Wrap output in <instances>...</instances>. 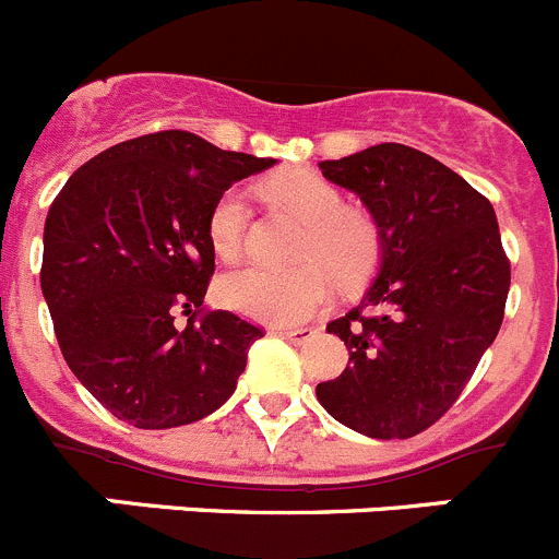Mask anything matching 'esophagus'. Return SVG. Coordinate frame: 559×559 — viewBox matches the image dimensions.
I'll return each instance as SVG.
<instances>
[{
  "instance_id": "obj_1",
  "label": "esophagus",
  "mask_w": 559,
  "mask_h": 559,
  "mask_svg": "<svg viewBox=\"0 0 559 559\" xmlns=\"http://www.w3.org/2000/svg\"><path fill=\"white\" fill-rule=\"evenodd\" d=\"M280 334H283L285 340H290V343H296V345H305V343H310L312 337H316V329H310V326H296V329H280Z\"/></svg>"
}]
</instances>
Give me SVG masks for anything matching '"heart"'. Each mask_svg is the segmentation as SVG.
Masks as SVG:
<instances>
[{"instance_id": "obj_1", "label": "heart", "mask_w": 559, "mask_h": 559, "mask_svg": "<svg viewBox=\"0 0 559 559\" xmlns=\"http://www.w3.org/2000/svg\"><path fill=\"white\" fill-rule=\"evenodd\" d=\"M271 203L305 219L296 258L285 269L247 265L219 283V299L230 310L274 326H294L316 316L337 280L343 288L365 283L381 258V230L362 209L343 205L340 191L312 169H288L263 183ZM247 197L230 189L209 214V243L222 263H236L247 236Z\"/></svg>"}]
</instances>
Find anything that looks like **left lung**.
<instances>
[{
  "label": "left lung",
  "mask_w": 559,
  "mask_h": 559,
  "mask_svg": "<svg viewBox=\"0 0 559 559\" xmlns=\"http://www.w3.org/2000/svg\"><path fill=\"white\" fill-rule=\"evenodd\" d=\"M321 173L368 205L381 265L365 299L326 326L348 365L316 395L356 433L412 439L450 412L502 326L510 260L497 214L461 175L397 142Z\"/></svg>",
  "instance_id": "1"
}]
</instances>
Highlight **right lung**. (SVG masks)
Here are the masks:
<instances>
[{
    "label": "right lung",
    "instance_id": "add662e5",
    "mask_svg": "<svg viewBox=\"0 0 559 559\" xmlns=\"http://www.w3.org/2000/svg\"><path fill=\"white\" fill-rule=\"evenodd\" d=\"M271 164L156 131L90 158L55 197L40 288L68 368L117 419L178 428L236 392L263 329L203 305L216 269L209 214Z\"/></svg>",
    "mask_w": 559,
    "mask_h": 559
}]
</instances>
